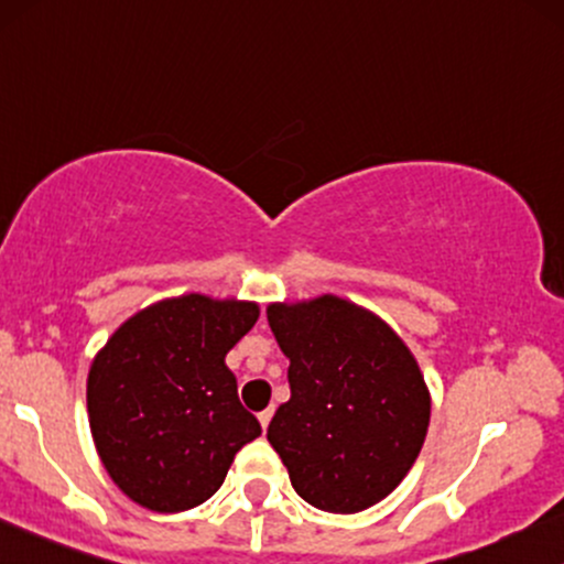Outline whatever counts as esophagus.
Returning a JSON list of instances; mask_svg holds the SVG:
<instances>
[{"label":"esophagus","instance_id":"esophagus-1","mask_svg":"<svg viewBox=\"0 0 564 564\" xmlns=\"http://www.w3.org/2000/svg\"><path fill=\"white\" fill-rule=\"evenodd\" d=\"M257 417H260V425H262V429H268L270 420H273V406H268V410H262L260 415H257Z\"/></svg>","mask_w":564,"mask_h":564}]
</instances>
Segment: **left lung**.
Masks as SVG:
<instances>
[{"label":"left lung","instance_id":"8db88e82","mask_svg":"<svg viewBox=\"0 0 564 564\" xmlns=\"http://www.w3.org/2000/svg\"><path fill=\"white\" fill-rule=\"evenodd\" d=\"M268 323L291 362V399L268 429L291 486L317 510H368L402 484L429 431L415 357L372 312L338 296L270 304Z\"/></svg>","mask_w":564,"mask_h":564}]
</instances>
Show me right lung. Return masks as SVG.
Masks as SVG:
<instances>
[{"mask_svg": "<svg viewBox=\"0 0 564 564\" xmlns=\"http://www.w3.org/2000/svg\"><path fill=\"white\" fill-rule=\"evenodd\" d=\"M252 302L202 294L141 310L88 370V423L110 478L135 505L181 512L207 501L236 452L260 436L226 355L252 330Z\"/></svg>", "mask_w": 564, "mask_h": 564, "instance_id": "1", "label": "right lung"}]
</instances>
